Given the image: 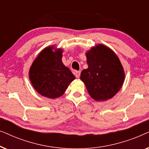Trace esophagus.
Wrapping results in <instances>:
<instances>
[{
	"label": "esophagus",
	"mask_w": 149,
	"mask_h": 149,
	"mask_svg": "<svg viewBox=\"0 0 149 149\" xmlns=\"http://www.w3.org/2000/svg\"><path fill=\"white\" fill-rule=\"evenodd\" d=\"M74 74H75V77H76L77 78H79V77H80V75H81V71H75Z\"/></svg>",
	"instance_id": "obj_1"
}]
</instances>
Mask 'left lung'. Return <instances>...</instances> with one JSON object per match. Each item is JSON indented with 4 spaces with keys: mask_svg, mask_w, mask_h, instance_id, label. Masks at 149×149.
Returning <instances> with one entry per match:
<instances>
[{
    "mask_svg": "<svg viewBox=\"0 0 149 149\" xmlns=\"http://www.w3.org/2000/svg\"><path fill=\"white\" fill-rule=\"evenodd\" d=\"M88 68L81 72V80L93 99L105 101L117 93L123 85L125 74L115 53L103 45L91 48L86 54Z\"/></svg>",
    "mask_w": 149,
    "mask_h": 149,
    "instance_id": "obj_1",
    "label": "left lung"
}]
</instances>
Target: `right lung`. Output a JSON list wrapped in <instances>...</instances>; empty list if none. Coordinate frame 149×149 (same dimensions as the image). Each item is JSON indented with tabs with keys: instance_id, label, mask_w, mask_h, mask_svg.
<instances>
[{
	"instance_id": "right-lung-1",
	"label": "right lung",
	"mask_w": 149,
	"mask_h": 149,
	"mask_svg": "<svg viewBox=\"0 0 149 149\" xmlns=\"http://www.w3.org/2000/svg\"><path fill=\"white\" fill-rule=\"evenodd\" d=\"M53 49L49 47L42 50L29 71L32 86L40 95L49 98L61 96L75 79L70 69L63 64L62 50L53 52Z\"/></svg>"
}]
</instances>
